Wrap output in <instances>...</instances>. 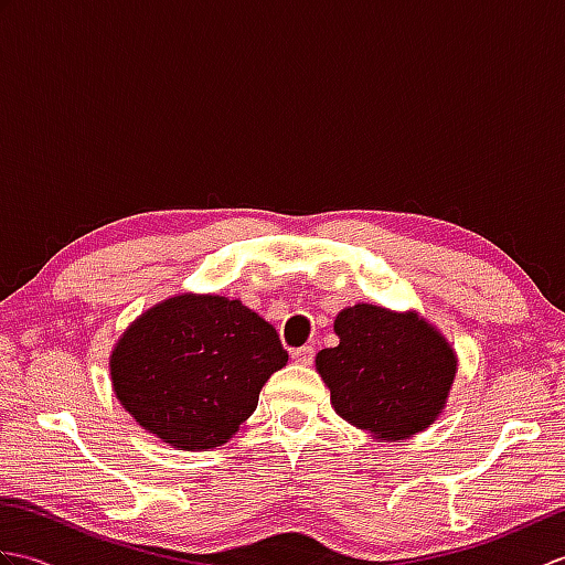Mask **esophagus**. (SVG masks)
I'll list each match as a JSON object with an SVG mask.
<instances>
[{
  "mask_svg": "<svg viewBox=\"0 0 565 565\" xmlns=\"http://www.w3.org/2000/svg\"><path fill=\"white\" fill-rule=\"evenodd\" d=\"M313 356H316L313 344H303V347H298V350H294V352H291V359H294V362H296V364H303V366L313 364Z\"/></svg>",
  "mask_w": 565,
  "mask_h": 565,
  "instance_id": "esophagus-1",
  "label": "esophagus"
}]
</instances>
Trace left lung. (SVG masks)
I'll return each mask as SVG.
<instances>
[{"label": "left lung", "mask_w": 565, "mask_h": 565, "mask_svg": "<svg viewBox=\"0 0 565 565\" xmlns=\"http://www.w3.org/2000/svg\"><path fill=\"white\" fill-rule=\"evenodd\" d=\"M340 344L316 366L334 411L381 439H405L435 423L456 374L451 347L417 313L359 303L334 320Z\"/></svg>", "instance_id": "obj_1"}]
</instances>
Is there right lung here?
<instances>
[{
    "mask_svg": "<svg viewBox=\"0 0 565 565\" xmlns=\"http://www.w3.org/2000/svg\"><path fill=\"white\" fill-rule=\"evenodd\" d=\"M289 362L279 334L223 296H177L118 340L111 379L138 423L179 449L221 447Z\"/></svg>",
    "mask_w": 565,
    "mask_h": 565,
    "instance_id": "add662e5",
    "label": "right lung"
}]
</instances>
